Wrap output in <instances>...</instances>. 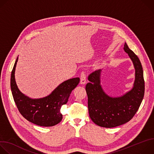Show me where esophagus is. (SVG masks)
Segmentation results:
<instances>
[{
	"instance_id": "1",
	"label": "esophagus",
	"mask_w": 154,
	"mask_h": 154,
	"mask_svg": "<svg viewBox=\"0 0 154 154\" xmlns=\"http://www.w3.org/2000/svg\"><path fill=\"white\" fill-rule=\"evenodd\" d=\"M86 83V74L84 72H82L80 74V83L84 85Z\"/></svg>"
}]
</instances>
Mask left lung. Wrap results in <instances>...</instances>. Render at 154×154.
I'll return each mask as SVG.
<instances>
[{
  "instance_id": "obj_1",
  "label": "left lung",
  "mask_w": 154,
  "mask_h": 154,
  "mask_svg": "<svg viewBox=\"0 0 154 154\" xmlns=\"http://www.w3.org/2000/svg\"><path fill=\"white\" fill-rule=\"evenodd\" d=\"M124 50L128 54L135 70L132 88L119 97L108 96L100 85L101 69L88 76L90 82L86 85L90 117L93 122L102 127H115L128 122L138 111L144 97V80L141 63L126 42Z\"/></svg>"
}]
</instances>
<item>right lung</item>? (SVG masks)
<instances>
[{"label":"right lung","mask_w":154,"mask_h":154,"mask_svg":"<svg viewBox=\"0 0 154 154\" xmlns=\"http://www.w3.org/2000/svg\"><path fill=\"white\" fill-rule=\"evenodd\" d=\"M17 58L13 68L10 86L14 102L20 113L29 122L42 127L57 125L63 119L60 109L66 103L72 91L78 85L80 78L75 77L60 84L48 96L32 99L21 93L16 83L15 69Z\"/></svg>","instance_id":"1"}]
</instances>
